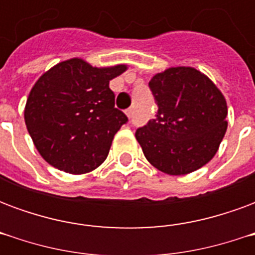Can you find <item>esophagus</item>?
<instances>
[{
	"label": "esophagus",
	"instance_id": "esophagus-1",
	"mask_svg": "<svg viewBox=\"0 0 255 255\" xmlns=\"http://www.w3.org/2000/svg\"><path fill=\"white\" fill-rule=\"evenodd\" d=\"M126 115H127L128 117L132 116V108H128L127 111H126Z\"/></svg>",
	"mask_w": 255,
	"mask_h": 255
}]
</instances>
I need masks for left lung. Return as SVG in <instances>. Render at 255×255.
<instances>
[{
    "label": "left lung",
    "mask_w": 255,
    "mask_h": 255,
    "mask_svg": "<svg viewBox=\"0 0 255 255\" xmlns=\"http://www.w3.org/2000/svg\"><path fill=\"white\" fill-rule=\"evenodd\" d=\"M158 111L136 129L144 157L168 175H187L217 153L227 131V102L210 79L191 67L168 68L149 82Z\"/></svg>",
    "instance_id": "left-lung-1"
}]
</instances>
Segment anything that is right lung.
I'll return each mask as SVG.
<instances>
[{
  "mask_svg": "<svg viewBox=\"0 0 255 255\" xmlns=\"http://www.w3.org/2000/svg\"><path fill=\"white\" fill-rule=\"evenodd\" d=\"M127 69L97 68L82 58L58 63L36 80L24 120L43 160L60 171L82 175L108 157L115 133L128 122L115 108L109 82Z\"/></svg>",
  "mask_w": 255,
  "mask_h": 255,
  "instance_id": "obj_1",
  "label": "right lung"
}]
</instances>
